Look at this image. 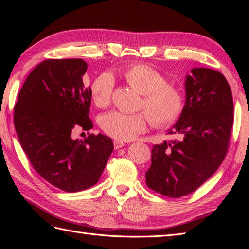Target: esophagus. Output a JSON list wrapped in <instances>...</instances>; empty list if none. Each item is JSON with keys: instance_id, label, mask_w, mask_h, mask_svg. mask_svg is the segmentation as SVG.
I'll return each mask as SVG.
<instances>
[{"instance_id": "34e87169", "label": "esophagus", "mask_w": 249, "mask_h": 249, "mask_svg": "<svg viewBox=\"0 0 249 249\" xmlns=\"http://www.w3.org/2000/svg\"><path fill=\"white\" fill-rule=\"evenodd\" d=\"M124 145H125V143H124L123 141H119V140H114L113 141V146H114L115 150L121 149V147H123Z\"/></svg>"}]
</instances>
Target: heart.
Returning a JSON list of instances; mask_svg holds the SVG:
<instances>
[{"label": "heart", "instance_id": "obj_1", "mask_svg": "<svg viewBox=\"0 0 249 249\" xmlns=\"http://www.w3.org/2000/svg\"><path fill=\"white\" fill-rule=\"evenodd\" d=\"M124 78L129 86L142 95L140 103L149 115L152 124L165 127L172 124L184 108V96L181 89L160 71L145 64L131 65L124 71ZM114 86L113 77L109 72L99 75L92 83L91 96L98 108L108 107L111 103ZM149 118L144 112L125 113L111 111L100 118V127L106 134L119 141L136 138L147 127Z\"/></svg>", "mask_w": 249, "mask_h": 249}]
</instances>
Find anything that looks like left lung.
<instances>
[{"instance_id": "8db88e82", "label": "left lung", "mask_w": 249, "mask_h": 249, "mask_svg": "<svg viewBox=\"0 0 249 249\" xmlns=\"http://www.w3.org/2000/svg\"><path fill=\"white\" fill-rule=\"evenodd\" d=\"M185 80V105L169 134L178 140L153 145L146 185L163 196L179 198L213 176L228 152L233 125V99L223 73L205 67Z\"/></svg>"}]
</instances>
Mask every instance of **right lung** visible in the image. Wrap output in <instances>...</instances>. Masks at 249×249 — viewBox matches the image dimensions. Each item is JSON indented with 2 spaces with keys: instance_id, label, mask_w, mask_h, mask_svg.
Returning a JSON list of instances; mask_svg holds the SVG:
<instances>
[{
  "instance_id": "add662e5",
  "label": "right lung",
  "mask_w": 249,
  "mask_h": 249,
  "mask_svg": "<svg viewBox=\"0 0 249 249\" xmlns=\"http://www.w3.org/2000/svg\"><path fill=\"white\" fill-rule=\"evenodd\" d=\"M87 68L81 59L41 62L26 78L14 110L16 133L35 171L67 193L96 184L113 151L112 140L102 134L71 138L73 129L93 127L91 88L82 80Z\"/></svg>"
}]
</instances>
